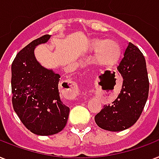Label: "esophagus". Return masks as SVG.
<instances>
[{
  "instance_id": "esophagus-1",
  "label": "esophagus",
  "mask_w": 159,
  "mask_h": 159,
  "mask_svg": "<svg viewBox=\"0 0 159 159\" xmlns=\"http://www.w3.org/2000/svg\"><path fill=\"white\" fill-rule=\"evenodd\" d=\"M62 93L68 99H75L79 94V88L75 83L69 84L68 89H63Z\"/></svg>"
}]
</instances>
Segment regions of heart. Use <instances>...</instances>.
I'll return each mask as SVG.
<instances>
[{
  "label": "heart",
  "instance_id": "obj_1",
  "mask_svg": "<svg viewBox=\"0 0 159 159\" xmlns=\"http://www.w3.org/2000/svg\"><path fill=\"white\" fill-rule=\"evenodd\" d=\"M93 49L99 50L97 60L103 64L114 62L118 59L120 53L119 44L114 40H98L93 44Z\"/></svg>",
  "mask_w": 159,
  "mask_h": 159
}]
</instances>
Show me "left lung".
Masks as SVG:
<instances>
[{"label": "left lung", "instance_id": "left-lung-1", "mask_svg": "<svg viewBox=\"0 0 159 159\" xmlns=\"http://www.w3.org/2000/svg\"><path fill=\"white\" fill-rule=\"evenodd\" d=\"M117 69L124 79L120 93L94 116L99 128L114 132L127 129L137 122L149 90L145 58L136 45L129 43Z\"/></svg>", "mask_w": 159, "mask_h": 159}]
</instances>
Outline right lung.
<instances>
[{
	"label": "right lung",
	"instance_id": "add662e5",
	"mask_svg": "<svg viewBox=\"0 0 159 159\" xmlns=\"http://www.w3.org/2000/svg\"><path fill=\"white\" fill-rule=\"evenodd\" d=\"M45 35L20 50L11 65L12 105L22 124L35 134L52 135L66 125L70 108L60 99V76L40 65L34 55L39 44L47 42Z\"/></svg>",
	"mask_w": 159,
	"mask_h": 159
}]
</instances>
